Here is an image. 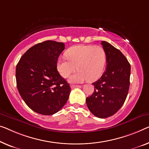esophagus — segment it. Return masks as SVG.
<instances>
[{
  "mask_svg": "<svg viewBox=\"0 0 149 149\" xmlns=\"http://www.w3.org/2000/svg\"><path fill=\"white\" fill-rule=\"evenodd\" d=\"M81 86L79 85H72V88H80Z\"/></svg>",
  "mask_w": 149,
  "mask_h": 149,
  "instance_id": "esophagus-1",
  "label": "esophagus"
}]
</instances>
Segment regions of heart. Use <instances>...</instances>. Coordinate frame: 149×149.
I'll list each match as a JSON object with an SVG mask.
<instances>
[{
  "label": "heart",
  "instance_id": "b5f03b06",
  "mask_svg": "<svg viewBox=\"0 0 149 149\" xmlns=\"http://www.w3.org/2000/svg\"><path fill=\"white\" fill-rule=\"evenodd\" d=\"M67 58H59L57 68L63 77H68L77 68V72L70 77V81L75 83L88 79L97 80L104 72L106 65L105 51L100 45H75L65 52Z\"/></svg>",
  "mask_w": 149,
  "mask_h": 149
}]
</instances>
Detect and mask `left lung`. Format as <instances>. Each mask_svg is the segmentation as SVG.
<instances>
[{
  "label": "left lung",
  "instance_id": "8db88e82",
  "mask_svg": "<svg viewBox=\"0 0 149 149\" xmlns=\"http://www.w3.org/2000/svg\"><path fill=\"white\" fill-rule=\"evenodd\" d=\"M106 56V71L93 83L94 92L86 97L88 109L95 116L106 118L116 113L127 97L130 86V65L120 51L102 41Z\"/></svg>",
  "mask_w": 149,
  "mask_h": 149
}]
</instances>
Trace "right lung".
I'll return each mask as SVG.
<instances>
[{
    "label": "right lung",
    "mask_w": 149,
    "mask_h": 149,
    "mask_svg": "<svg viewBox=\"0 0 149 149\" xmlns=\"http://www.w3.org/2000/svg\"><path fill=\"white\" fill-rule=\"evenodd\" d=\"M65 44L45 41L24 53L16 67L18 91L34 112L52 115L67 102L71 88L57 70L59 55Z\"/></svg>",
    "instance_id": "1"
}]
</instances>
